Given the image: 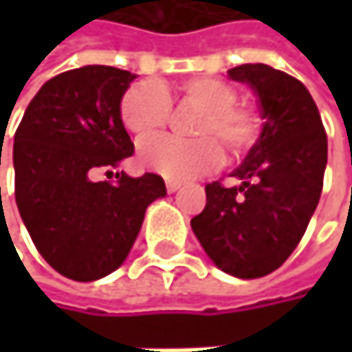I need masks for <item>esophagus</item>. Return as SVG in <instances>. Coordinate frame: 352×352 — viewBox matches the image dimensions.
<instances>
[{
  "instance_id": "34e87169",
  "label": "esophagus",
  "mask_w": 352,
  "mask_h": 352,
  "mask_svg": "<svg viewBox=\"0 0 352 352\" xmlns=\"http://www.w3.org/2000/svg\"><path fill=\"white\" fill-rule=\"evenodd\" d=\"M179 189H181V183H179V181L167 179V191H169V193H175V191H179Z\"/></svg>"
}]
</instances>
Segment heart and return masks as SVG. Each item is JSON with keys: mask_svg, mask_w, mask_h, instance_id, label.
<instances>
[{"mask_svg": "<svg viewBox=\"0 0 352 352\" xmlns=\"http://www.w3.org/2000/svg\"><path fill=\"white\" fill-rule=\"evenodd\" d=\"M181 96L187 104L201 109L195 124V134L201 138L179 140L161 136L142 142L138 161L146 171L183 181L216 169L222 161V148L210 135L218 138L234 159L254 146L261 120L252 109L236 106V89L232 85L220 79L197 77L181 85ZM169 94L157 81L132 85L120 107L126 130L136 138H148L161 132L169 120Z\"/></svg>", "mask_w": 352, "mask_h": 352, "instance_id": "obj_1", "label": "heart"}]
</instances>
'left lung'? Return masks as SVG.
<instances>
[{
	"label": "left lung",
	"instance_id": "obj_1",
	"mask_svg": "<svg viewBox=\"0 0 352 352\" xmlns=\"http://www.w3.org/2000/svg\"><path fill=\"white\" fill-rule=\"evenodd\" d=\"M246 83L263 118L261 134L230 173L239 185H206L191 230L212 263L239 279L279 269L302 241L322 193L326 132L302 81L263 63L228 71Z\"/></svg>",
	"mask_w": 352,
	"mask_h": 352
}]
</instances>
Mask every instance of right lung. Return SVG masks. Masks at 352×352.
Instances as JSON below:
<instances>
[{
    "mask_svg": "<svg viewBox=\"0 0 352 352\" xmlns=\"http://www.w3.org/2000/svg\"><path fill=\"white\" fill-rule=\"evenodd\" d=\"M134 79L106 65L60 73L40 87L14 136L16 204L24 226L44 261L73 281L116 271L146 208L167 195L155 173H118L116 183L94 179L134 153L120 113Z\"/></svg>",
    "mask_w": 352,
    "mask_h": 352,
    "instance_id": "obj_1",
    "label": "right lung"
}]
</instances>
